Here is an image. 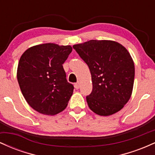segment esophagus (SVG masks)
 I'll list each match as a JSON object with an SVG mask.
<instances>
[{
    "instance_id": "34e87169",
    "label": "esophagus",
    "mask_w": 155,
    "mask_h": 155,
    "mask_svg": "<svg viewBox=\"0 0 155 155\" xmlns=\"http://www.w3.org/2000/svg\"><path fill=\"white\" fill-rule=\"evenodd\" d=\"M74 87H75V88L76 90H78L80 87V82L79 81H78V82H76L75 84H74Z\"/></svg>"
}]
</instances>
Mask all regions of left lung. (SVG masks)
Instances as JSON below:
<instances>
[{"label":"left lung","mask_w":155,"mask_h":155,"mask_svg":"<svg viewBox=\"0 0 155 155\" xmlns=\"http://www.w3.org/2000/svg\"><path fill=\"white\" fill-rule=\"evenodd\" d=\"M87 64L92 91L88 106L96 114L110 116L124 107L132 95L135 66L129 51L110 40H90L73 46Z\"/></svg>","instance_id":"obj_1"}]
</instances>
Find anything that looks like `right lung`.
<instances>
[{
    "label": "right lung",
    "mask_w": 155,
    "mask_h": 155,
    "mask_svg": "<svg viewBox=\"0 0 155 155\" xmlns=\"http://www.w3.org/2000/svg\"><path fill=\"white\" fill-rule=\"evenodd\" d=\"M72 51L70 45L47 43L28 48L21 56L17 77L27 103L38 113L63 111L74 92L63 64Z\"/></svg>",
    "instance_id": "right-lung-1"
}]
</instances>
